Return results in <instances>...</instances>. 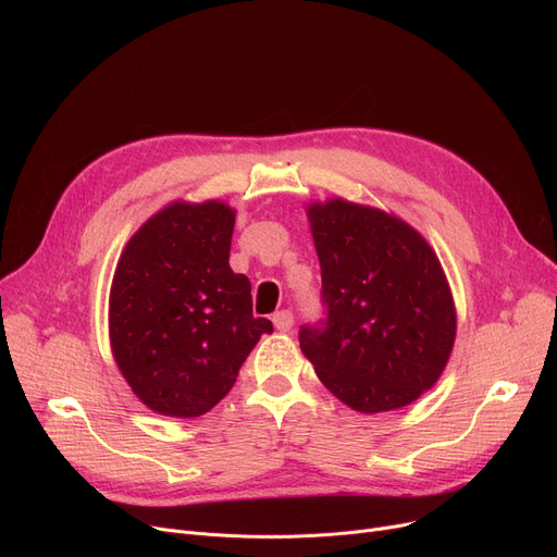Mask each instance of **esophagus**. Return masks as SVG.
<instances>
[{
  "instance_id": "esophagus-1",
  "label": "esophagus",
  "mask_w": 557,
  "mask_h": 557,
  "mask_svg": "<svg viewBox=\"0 0 557 557\" xmlns=\"http://www.w3.org/2000/svg\"><path fill=\"white\" fill-rule=\"evenodd\" d=\"M273 325L277 332H288L290 327H294V313H290L288 309L273 313Z\"/></svg>"
}]
</instances>
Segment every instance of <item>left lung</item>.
<instances>
[{"mask_svg":"<svg viewBox=\"0 0 557 557\" xmlns=\"http://www.w3.org/2000/svg\"><path fill=\"white\" fill-rule=\"evenodd\" d=\"M323 275V327L300 349L325 388L359 413L408 406L441 379L456 341L443 263L422 234L372 205L309 202Z\"/></svg>","mask_w":557,"mask_h":557,"instance_id":"8db88e82","label":"left lung"}]
</instances>
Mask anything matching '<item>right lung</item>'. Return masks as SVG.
I'll list each match as a JSON object with an SVG mask.
<instances>
[{
	"label": "right lung",
	"instance_id": "1",
	"mask_svg": "<svg viewBox=\"0 0 557 557\" xmlns=\"http://www.w3.org/2000/svg\"><path fill=\"white\" fill-rule=\"evenodd\" d=\"M234 212L223 200H173L116 261L108 332L135 397L166 418L205 416L230 393L269 318L252 315L250 282L230 269Z\"/></svg>",
	"mask_w": 557,
	"mask_h": 557
}]
</instances>
